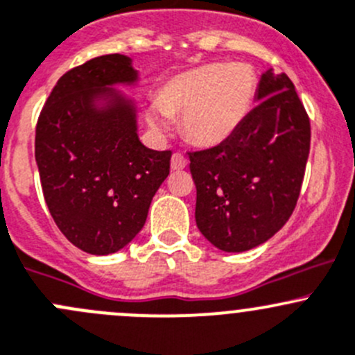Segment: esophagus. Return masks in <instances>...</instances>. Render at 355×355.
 Here are the masks:
<instances>
[{"mask_svg":"<svg viewBox=\"0 0 355 355\" xmlns=\"http://www.w3.org/2000/svg\"><path fill=\"white\" fill-rule=\"evenodd\" d=\"M186 164H188V159H186L182 153H174L173 160H171V166H173L174 171H181L184 169Z\"/></svg>","mask_w":355,"mask_h":355,"instance_id":"esophagus-1","label":"esophagus"}]
</instances>
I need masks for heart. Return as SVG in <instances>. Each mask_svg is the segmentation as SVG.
I'll list each match as a JSON object with an SVG mask.
<instances>
[{"instance_id": "1", "label": "heart", "mask_w": 355, "mask_h": 355, "mask_svg": "<svg viewBox=\"0 0 355 355\" xmlns=\"http://www.w3.org/2000/svg\"><path fill=\"white\" fill-rule=\"evenodd\" d=\"M257 93V77L245 63H207L171 77L146 108V122L166 131L171 117L181 115L186 138L200 146L226 141L250 112Z\"/></svg>"}]
</instances>
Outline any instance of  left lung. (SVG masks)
<instances>
[{"mask_svg":"<svg viewBox=\"0 0 355 355\" xmlns=\"http://www.w3.org/2000/svg\"><path fill=\"white\" fill-rule=\"evenodd\" d=\"M261 103L217 146L188 152L196 186V226L224 252L268 241L292 216L300 195L311 121L286 73L269 69Z\"/></svg>","mask_w":355,"mask_h":355,"instance_id":"1","label":"left lung"}]
</instances>
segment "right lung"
<instances>
[{
  "label": "right lung",
  "mask_w": 355,
  "mask_h": 355,
  "mask_svg": "<svg viewBox=\"0 0 355 355\" xmlns=\"http://www.w3.org/2000/svg\"><path fill=\"white\" fill-rule=\"evenodd\" d=\"M136 80L125 55H103L58 79L36 125L44 202L70 243L93 255L124 248L145 226L173 152L141 145L132 105L112 87ZM111 100L98 111L94 100Z\"/></svg>",
  "instance_id": "obj_1"
}]
</instances>
